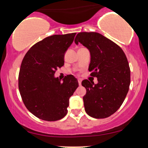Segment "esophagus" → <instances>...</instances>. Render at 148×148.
<instances>
[{
	"label": "esophagus",
	"instance_id": "1",
	"mask_svg": "<svg viewBox=\"0 0 148 148\" xmlns=\"http://www.w3.org/2000/svg\"><path fill=\"white\" fill-rule=\"evenodd\" d=\"M78 82H79V86H81V79H78Z\"/></svg>",
	"mask_w": 148,
	"mask_h": 148
}]
</instances>
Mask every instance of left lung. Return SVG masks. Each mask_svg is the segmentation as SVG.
<instances>
[{"label":"left lung","instance_id":"left-lung-1","mask_svg":"<svg viewBox=\"0 0 148 148\" xmlns=\"http://www.w3.org/2000/svg\"><path fill=\"white\" fill-rule=\"evenodd\" d=\"M74 42L89 49L88 70L98 81L97 84L88 79L81 83L86 89L83 98L85 111L92 118H108L121 106L130 89V68L126 55L115 42L98 33H79Z\"/></svg>","mask_w":148,"mask_h":148}]
</instances>
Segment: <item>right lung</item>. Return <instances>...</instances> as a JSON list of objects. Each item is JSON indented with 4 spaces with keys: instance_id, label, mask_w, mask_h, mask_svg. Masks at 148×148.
I'll use <instances>...</instances> for the list:
<instances>
[{
    "instance_id": "right-lung-1",
    "label": "right lung",
    "mask_w": 148,
    "mask_h": 148,
    "mask_svg": "<svg viewBox=\"0 0 148 148\" xmlns=\"http://www.w3.org/2000/svg\"><path fill=\"white\" fill-rule=\"evenodd\" d=\"M76 33L54 35L37 42L25 53L18 74V90L27 109L37 118L56 121L65 116L69 99L79 86L73 75L63 82L54 77Z\"/></svg>"
}]
</instances>
